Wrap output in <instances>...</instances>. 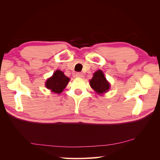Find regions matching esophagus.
Masks as SVG:
<instances>
[{
  "mask_svg": "<svg viewBox=\"0 0 160 160\" xmlns=\"http://www.w3.org/2000/svg\"><path fill=\"white\" fill-rule=\"evenodd\" d=\"M76 76L77 78H83V74L82 73H80V72H78L76 74Z\"/></svg>",
  "mask_w": 160,
  "mask_h": 160,
  "instance_id": "obj_1",
  "label": "esophagus"
}]
</instances>
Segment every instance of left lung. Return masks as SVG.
Here are the masks:
<instances>
[{"instance_id":"1","label":"left lung","mask_w":160,"mask_h":160,"mask_svg":"<svg viewBox=\"0 0 160 160\" xmlns=\"http://www.w3.org/2000/svg\"><path fill=\"white\" fill-rule=\"evenodd\" d=\"M90 86L98 94L106 93L110 88V84L105 78L101 70L97 71L90 80Z\"/></svg>"}]
</instances>
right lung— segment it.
<instances>
[{
    "label": "right lung",
    "instance_id": "obj_1",
    "mask_svg": "<svg viewBox=\"0 0 160 160\" xmlns=\"http://www.w3.org/2000/svg\"><path fill=\"white\" fill-rule=\"evenodd\" d=\"M69 78L60 70L56 71L53 76L47 80L45 86L53 93H60L64 90L69 81Z\"/></svg>",
    "mask_w": 160,
    "mask_h": 160
}]
</instances>
